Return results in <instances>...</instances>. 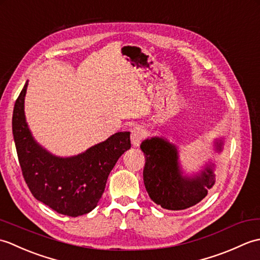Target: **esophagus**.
<instances>
[{
    "label": "esophagus",
    "instance_id": "1",
    "mask_svg": "<svg viewBox=\"0 0 260 260\" xmlns=\"http://www.w3.org/2000/svg\"><path fill=\"white\" fill-rule=\"evenodd\" d=\"M143 139H144V129H143L140 126L134 127V128L132 129V134H131L132 145H133L134 147H137L141 144Z\"/></svg>",
    "mask_w": 260,
    "mask_h": 260
}]
</instances>
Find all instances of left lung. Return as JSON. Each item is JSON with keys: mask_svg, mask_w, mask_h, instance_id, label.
I'll return each instance as SVG.
<instances>
[{"mask_svg": "<svg viewBox=\"0 0 260 260\" xmlns=\"http://www.w3.org/2000/svg\"><path fill=\"white\" fill-rule=\"evenodd\" d=\"M223 139H215L214 151L221 153ZM146 162L143 171L145 189L151 200L163 209L184 210L196 206L215 183L214 164L209 161L202 170L185 174L181 167L179 148L162 136H153L141 144Z\"/></svg>", "mask_w": 260, "mask_h": 260, "instance_id": "1", "label": "left lung"}]
</instances>
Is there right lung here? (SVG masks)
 <instances>
[{
    "label": "right lung",
    "instance_id": "obj_1",
    "mask_svg": "<svg viewBox=\"0 0 260 260\" xmlns=\"http://www.w3.org/2000/svg\"><path fill=\"white\" fill-rule=\"evenodd\" d=\"M27 81L16 99L12 132L25 183L38 201L69 217L97 207L110 171L131 148L129 132H118L74 156H58L35 140L24 113Z\"/></svg>",
    "mask_w": 260,
    "mask_h": 260
}]
</instances>
